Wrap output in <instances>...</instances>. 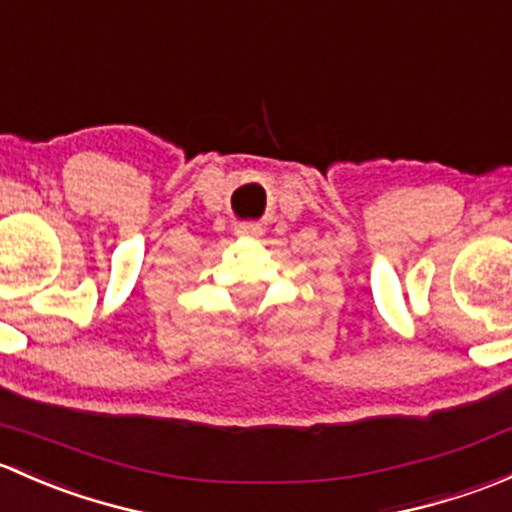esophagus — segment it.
<instances>
[{
	"label": "esophagus",
	"instance_id": "obj_1",
	"mask_svg": "<svg viewBox=\"0 0 512 512\" xmlns=\"http://www.w3.org/2000/svg\"><path fill=\"white\" fill-rule=\"evenodd\" d=\"M239 234L241 236H256L258 234V226H251V224L239 226Z\"/></svg>",
	"mask_w": 512,
	"mask_h": 512
}]
</instances>
